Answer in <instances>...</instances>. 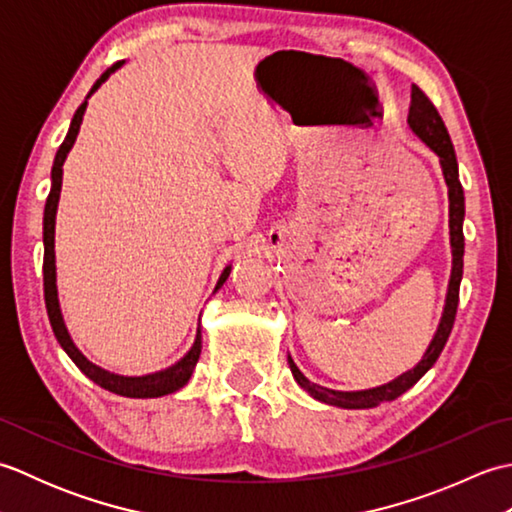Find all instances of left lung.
<instances>
[{
	"instance_id": "left-lung-1",
	"label": "left lung",
	"mask_w": 512,
	"mask_h": 512,
	"mask_svg": "<svg viewBox=\"0 0 512 512\" xmlns=\"http://www.w3.org/2000/svg\"><path fill=\"white\" fill-rule=\"evenodd\" d=\"M407 123L413 129L424 145L433 149L440 158V167L444 173V182L449 187V233H451V253H453V268H451V279H449V292H447V303H444V312L438 325V332L429 343L427 352H424L422 361L409 369V372L400 374L398 378L391 380L387 385H380L374 389H363V391H336L321 387L317 383H310V380L301 374V369L295 365V361L288 356L290 372L295 376L297 383L308 391L312 398L321 402H328L334 407L343 409H369L376 407L380 402L396 400L398 396L405 394L409 387H413L418 380L429 372L433 363L438 361L442 354L444 345L449 341V334L453 330L455 312H458V301H460V281H462V268H464V233H462V222H464V189L460 184V171H458V158H455V149L451 143V136L444 127L442 116L438 114L436 105L429 101V96L424 94L418 85H411V105H409V116Z\"/></svg>"
}]
</instances>
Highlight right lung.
Listing matches in <instances>:
<instances>
[{"instance_id": "1", "label": "right lung", "mask_w": 512, "mask_h": 512, "mask_svg": "<svg viewBox=\"0 0 512 512\" xmlns=\"http://www.w3.org/2000/svg\"><path fill=\"white\" fill-rule=\"evenodd\" d=\"M125 61H116L112 68H107L101 79L92 85V90L88 94L90 96L101 88V83L107 81V76L112 72H116L121 68ZM88 99H85L79 110L74 112V118L68 129V136L61 143L57 156H54V165H52V187L48 193L46 200V209H43V297H46V310H48V319L52 325V332L57 336L59 345L68 354L74 365L81 369V372L88 376L90 380H94L96 385H101L103 389L112 391V394L118 396H127V398H158V396H167L178 391L180 387H184L189 383V378L193 374L195 365H198V358L202 352V332L198 328V334H195V341L191 345V350L184 354L176 365H171L167 369H160L156 374H147V376H121V374H112L107 369L90 363L85 358L79 347H76L70 339L68 328H65L63 317H61V308H59V297H57V266H54V220H57V206H59V195H61V178H63V162L68 158V151L72 149L76 134H79V127L83 123V114L85 107H88ZM231 275V266L224 268V273L217 279L215 290H220L224 281Z\"/></svg>"}]
</instances>
